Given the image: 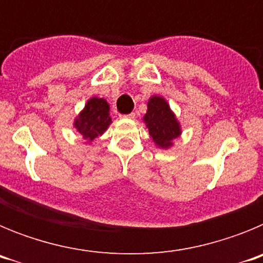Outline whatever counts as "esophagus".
Masks as SVG:
<instances>
[{"mask_svg":"<svg viewBox=\"0 0 263 263\" xmlns=\"http://www.w3.org/2000/svg\"><path fill=\"white\" fill-rule=\"evenodd\" d=\"M124 117H126V118H134V117H136V113H130V115L124 116Z\"/></svg>","mask_w":263,"mask_h":263,"instance_id":"34e87169","label":"esophagus"}]
</instances>
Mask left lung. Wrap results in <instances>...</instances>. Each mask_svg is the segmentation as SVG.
<instances>
[{
    "label": "left lung",
    "mask_w": 263,
    "mask_h": 263,
    "mask_svg": "<svg viewBox=\"0 0 263 263\" xmlns=\"http://www.w3.org/2000/svg\"><path fill=\"white\" fill-rule=\"evenodd\" d=\"M148 134L159 147L167 148L173 145V139L180 136V126L164 99L154 96L147 104L145 117Z\"/></svg>",
    "instance_id": "left-lung-1"
}]
</instances>
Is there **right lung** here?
Returning <instances> with one entry per match:
<instances>
[{
  "mask_svg": "<svg viewBox=\"0 0 263 263\" xmlns=\"http://www.w3.org/2000/svg\"><path fill=\"white\" fill-rule=\"evenodd\" d=\"M110 122L108 103L104 99L93 97L88 101L84 110L76 118L75 127L83 138L90 142L96 137L101 136L108 129Z\"/></svg>",
  "mask_w": 263,
  "mask_h": 263,
  "instance_id": "obj_1",
  "label": "right lung"
}]
</instances>
